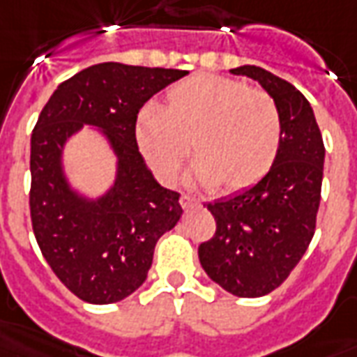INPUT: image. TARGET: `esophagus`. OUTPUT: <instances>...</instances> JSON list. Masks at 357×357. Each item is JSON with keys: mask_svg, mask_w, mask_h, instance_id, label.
<instances>
[{"mask_svg": "<svg viewBox=\"0 0 357 357\" xmlns=\"http://www.w3.org/2000/svg\"><path fill=\"white\" fill-rule=\"evenodd\" d=\"M179 204H181V208H191L192 204H197V199L191 197V195H185V192H183V195L179 197Z\"/></svg>", "mask_w": 357, "mask_h": 357, "instance_id": "esophagus-1", "label": "esophagus"}]
</instances>
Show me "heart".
<instances>
[{"instance_id": "1", "label": "heart", "mask_w": 357, "mask_h": 357, "mask_svg": "<svg viewBox=\"0 0 357 357\" xmlns=\"http://www.w3.org/2000/svg\"><path fill=\"white\" fill-rule=\"evenodd\" d=\"M282 117L274 98L234 79L200 73L174 84L165 107L147 105L136 121V144L162 183L178 179L189 155L191 179L236 192L257 185L282 147Z\"/></svg>"}]
</instances>
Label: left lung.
Segmentation results:
<instances>
[{
	"label": "left lung",
	"mask_w": 357,
	"mask_h": 357,
	"mask_svg": "<svg viewBox=\"0 0 357 357\" xmlns=\"http://www.w3.org/2000/svg\"><path fill=\"white\" fill-rule=\"evenodd\" d=\"M234 75L259 81L278 105L282 147L257 185L208 204L215 232L199 245L210 278L236 297H263L282 286L316 231L326 147L308 100L286 79L257 66Z\"/></svg>",
	"instance_id": "obj_1"
}]
</instances>
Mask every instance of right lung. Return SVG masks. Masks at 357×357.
<instances>
[{"label":"right lung","instance_id":"add662e5","mask_svg":"<svg viewBox=\"0 0 357 357\" xmlns=\"http://www.w3.org/2000/svg\"><path fill=\"white\" fill-rule=\"evenodd\" d=\"M189 71L104 62L58 84L33 132L30 215L45 261L92 305H109L147 278L157 240L181 218L179 192L153 178L136 144V119L158 91ZM83 124L102 128L119 158L118 181L96 203L79 199L59 165L63 142Z\"/></svg>","mask_w":357,"mask_h":357}]
</instances>
